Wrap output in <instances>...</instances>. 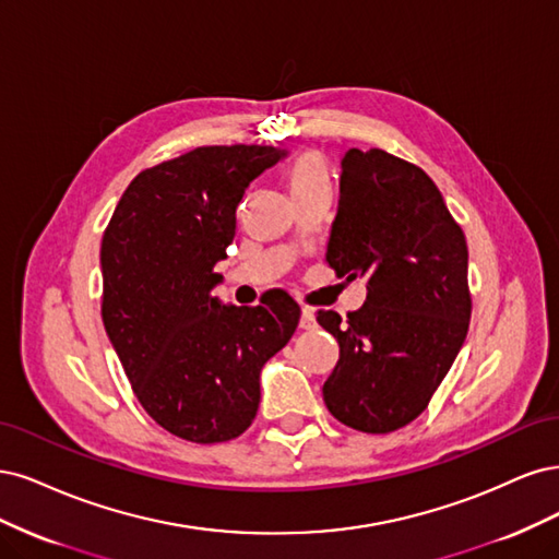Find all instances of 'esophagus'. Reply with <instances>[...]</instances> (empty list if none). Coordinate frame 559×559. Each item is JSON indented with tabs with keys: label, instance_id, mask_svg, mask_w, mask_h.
Returning <instances> with one entry per match:
<instances>
[{
	"label": "esophagus",
	"instance_id": "1",
	"mask_svg": "<svg viewBox=\"0 0 559 559\" xmlns=\"http://www.w3.org/2000/svg\"><path fill=\"white\" fill-rule=\"evenodd\" d=\"M299 328H301V330H313V328H316V316H313L311 309H301Z\"/></svg>",
	"mask_w": 559,
	"mask_h": 559
}]
</instances>
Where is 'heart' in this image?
Instances as JSON below:
<instances>
[{"label":"heart","mask_w":559,"mask_h":559,"mask_svg":"<svg viewBox=\"0 0 559 559\" xmlns=\"http://www.w3.org/2000/svg\"><path fill=\"white\" fill-rule=\"evenodd\" d=\"M285 183L290 188L293 197L313 192V190H330V169L328 162L318 151H304L290 159V165L283 171Z\"/></svg>","instance_id":"b5f03b06"}]
</instances>
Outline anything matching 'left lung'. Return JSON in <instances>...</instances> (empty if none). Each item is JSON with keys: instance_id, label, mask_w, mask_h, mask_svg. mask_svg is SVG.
<instances>
[{"instance_id": "1", "label": "left lung", "mask_w": 559, "mask_h": 559, "mask_svg": "<svg viewBox=\"0 0 559 559\" xmlns=\"http://www.w3.org/2000/svg\"><path fill=\"white\" fill-rule=\"evenodd\" d=\"M328 243L338 278H365L367 299L341 320L318 311L338 341L322 385L332 416L388 435L427 408L466 338L472 293L466 239L435 181L381 148H350Z\"/></svg>"}]
</instances>
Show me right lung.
<instances>
[{"instance_id": "obj_1", "label": "right lung", "mask_w": 559, "mask_h": 559, "mask_svg": "<svg viewBox=\"0 0 559 559\" xmlns=\"http://www.w3.org/2000/svg\"><path fill=\"white\" fill-rule=\"evenodd\" d=\"M274 146H200L143 169L102 237V318L132 390L169 435L237 439L255 420L260 371L297 330L283 290L260 306H221L213 287L237 206Z\"/></svg>"}]
</instances>
